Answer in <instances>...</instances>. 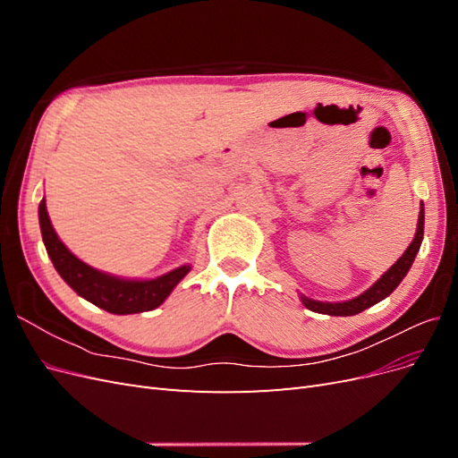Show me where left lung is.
<instances>
[{"label":"left lung","instance_id":"left-lung-1","mask_svg":"<svg viewBox=\"0 0 458 458\" xmlns=\"http://www.w3.org/2000/svg\"><path fill=\"white\" fill-rule=\"evenodd\" d=\"M422 239H424V204H420L417 234H414V239L409 244L407 250L403 252V256H401L394 263V266L387 269L369 290H365L363 294H359L357 298H352L348 301H317V300H311L306 296H300L301 303L315 313L336 315V317H350V315H357V313L369 310L370 306H374V303H378L384 298L390 296L397 288V284L403 281V276L409 273L414 258H417V252L420 250Z\"/></svg>","mask_w":458,"mask_h":458}]
</instances>
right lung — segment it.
Masks as SVG:
<instances>
[{"instance_id": "add662e5", "label": "right lung", "mask_w": 458, "mask_h": 458, "mask_svg": "<svg viewBox=\"0 0 458 458\" xmlns=\"http://www.w3.org/2000/svg\"><path fill=\"white\" fill-rule=\"evenodd\" d=\"M38 216L41 239H44L46 250L53 261L55 269H57L64 283L71 286L78 296L86 298L88 301L95 303L97 308H101L108 313L130 315L158 308L160 303L170 296L175 284L191 271V266L187 263V266H182L170 273L157 276V279L147 281L122 279V276L103 273L78 259L61 242L57 233H55L51 225L46 199H41L39 202Z\"/></svg>"}]
</instances>
